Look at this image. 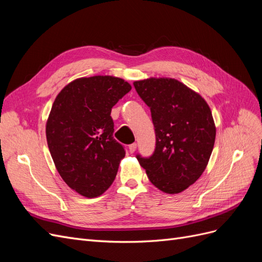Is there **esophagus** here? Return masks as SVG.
<instances>
[{
    "label": "esophagus",
    "instance_id": "esophagus-1",
    "mask_svg": "<svg viewBox=\"0 0 262 262\" xmlns=\"http://www.w3.org/2000/svg\"><path fill=\"white\" fill-rule=\"evenodd\" d=\"M136 149H137V143H132V144L129 145V152H130L131 154L136 152Z\"/></svg>",
    "mask_w": 262,
    "mask_h": 262
}]
</instances>
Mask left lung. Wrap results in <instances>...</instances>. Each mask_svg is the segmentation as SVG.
<instances>
[{"label": "left lung", "mask_w": 262, "mask_h": 262, "mask_svg": "<svg viewBox=\"0 0 262 262\" xmlns=\"http://www.w3.org/2000/svg\"><path fill=\"white\" fill-rule=\"evenodd\" d=\"M150 109L156 144L149 157L137 155L152 184L163 192L184 191L209 163L216 129L209 105L199 94L173 78L133 83Z\"/></svg>", "instance_id": "left-lung-1"}]
</instances>
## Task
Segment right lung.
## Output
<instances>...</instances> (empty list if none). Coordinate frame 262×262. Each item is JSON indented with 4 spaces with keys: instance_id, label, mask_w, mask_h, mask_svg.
I'll return each instance as SVG.
<instances>
[{
    "instance_id": "add662e5",
    "label": "right lung",
    "mask_w": 262,
    "mask_h": 262,
    "mask_svg": "<svg viewBox=\"0 0 262 262\" xmlns=\"http://www.w3.org/2000/svg\"><path fill=\"white\" fill-rule=\"evenodd\" d=\"M131 85L114 76L82 77L55 98L46 125L48 147L66 184L86 198L112 186L124 147L114 139L112 108Z\"/></svg>"
}]
</instances>
